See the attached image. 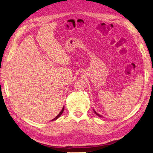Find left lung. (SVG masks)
Returning <instances> with one entry per match:
<instances>
[{"mask_svg": "<svg viewBox=\"0 0 153 153\" xmlns=\"http://www.w3.org/2000/svg\"><path fill=\"white\" fill-rule=\"evenodd\" d=\"M95 114H97V115H98V116H99V117H102V116H100V115H99V114H97V112H95Z\"/></svg>", "mask_w": 153, "mask_h": 153, "instance_id": "obj_1", "label": "left lung"}]
</instances>
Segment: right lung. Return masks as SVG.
Listing matches in <instances>:
<instances>
[{
    "label": "right lung",
    "instance_id": "add662e5",
    "mask_svg": "<svg viewBox=\"0 0 153 153\" xmlns=\"http://www.w3.org/2000/svg\"><path fill=\"white\" fill-rule=\"evenodd\" d=\"M64 107H63V108H62V110H61V112L59 113V114H58L57 115V116H56V117H55V118H54V119H53V120H52V121H53V120H56L57 118H59V117L60 116V115L62 114L63 113V112H64Z\"/></svg>",
    "mask_w": 153,
    "mask_h": 153
}]
</instances>
